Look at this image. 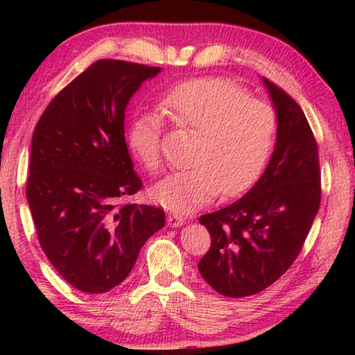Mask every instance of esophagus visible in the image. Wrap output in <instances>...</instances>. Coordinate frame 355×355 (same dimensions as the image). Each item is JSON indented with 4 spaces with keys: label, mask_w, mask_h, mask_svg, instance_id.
Here are the masks:
<instances>
[{
    "label": "esophagus",
    "mask_w": 355,
    "mask_h": 355,
    "mask_svg": "<svg viewBox=\"0 0 355 355\" xmlns=\"http://www.w3.org/2000/svg\"><path fill=\"white\" fill-rule=\"evenodd\" d=\"M183 216H180L178 213H169L167 214V224L171 227H182L183 225Z\"/></svg>",
    "instance_id": "1"
}]
</instances>
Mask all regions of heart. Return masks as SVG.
<instances>
[{
	"label": "heart",
	"instance_id": "heart-1",
	"mask_svg": "<svg viewBox=\"0 0 355 355\" xmlns=\"http://www.w3.org/2000/svg\"><path fill=\"white\" fill-rule=\"evenodd\" d=\"M159 111L172 123L199 133L194 167L167 175L152 188V197L177 213H191L211 202L219 191L243 194L260 178L271 156L277 116L248 89L225 78H197L173 84L158 98ZM163 122L153 112L131 119L130 152L144 169H161Z\"/></svg>",
	"mask_w": 355,
	"mask_h": 355
}]
</instances>
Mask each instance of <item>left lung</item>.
Returning <instances> with one entry per match:
<instances>
[{"label":"left lung","mask_w":355,"mask_h":355,"mask_svg":"<svg viewBox=\"0 0 355 355\" xmlns=\"http://www.w3.org/2000/svg\"><path fill=\"white\" fill-rule=\"evenodd\" d=\"M263 83L277 116L271 161L248 194L199 219L211 236L200 275L227 297L252 296L282 277L321 203L320 158L309 120L284 89L266 78Z\"/></svg>","instance_id":"1"}]
</instances>
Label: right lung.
Wrapping results in <instances>:
<instances>
[{
  "label": "right lung",
  "mask_w": 355,
  "mask_h": 355,
  "mask_svg": "<svg viewBox=\"0 0 355 355\" xmlns=\"http://www.w3.org/2000/svg\"><path fill=\"white\" fill-rule=\"evenodd\" d=\"M159 67L94 62L50 101L33 133L26 199L42 250L76 290L128 277L164 209L123 203L142 188L125 142V110Z\"/></svg>",
  "instance_id": "obj_1"
}]
</instances>
